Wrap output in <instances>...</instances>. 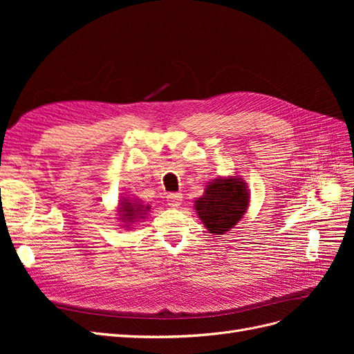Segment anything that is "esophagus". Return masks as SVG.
<instances>
[{"label": "esophagus", "mask_w": 354, "mask_h": 354, "mask_svg": "<svg viewBox=\"0 0 354 354\" xmlns=\"http://www.w3.org/2000/svg\"><path fill=\"white\" fill-rule=\"evenodd\" d=\"M181 201H183V195L181 194H169L167 196V203L171 208H178L181 205Z\"/></svg>", "instance_id": "esophagus-1"}]
</instances>
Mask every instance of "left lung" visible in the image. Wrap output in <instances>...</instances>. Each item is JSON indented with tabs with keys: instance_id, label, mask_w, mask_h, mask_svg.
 Here are the masks:
<instances>
[{
	"instance_id": "8db88e82",
	"label": "left lung",
	"mask_w": 354,
	"mask_h": 354,
	"mask_svg": "<svg viewBox=\"0 0 354 354\" xmlns=\"http://www.w3.org/2000/svg\"><path fill=\"white\" fill-rule=\"evenodd\" d=\"M248 202L250 190L242 178H217L195 202V208L209 233L224 234L242 218Z\"/></svg>"
}]
</instances>
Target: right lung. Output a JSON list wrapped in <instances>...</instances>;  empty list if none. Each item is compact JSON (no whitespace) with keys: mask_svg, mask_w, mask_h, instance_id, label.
I'll list each match as a JSON object with an SVG mask.
<instances>
[{"mask_svg":"<svg viewBox=\"0 0 354 354\" xmlns=\"http://www.w3.org/2000/svg\"><path fill=\"white\" fill-rule=\"evenodd\" d=\"M149 209V207L145 208V205L142 203H136V202H122L121 203V208L120 212L121 214V218L125 223H134L137 220V217H142L143 212ZM143 218V217H142Z\"/></svg>","mask_w":354,"mask_h":354,"instance_id":"1","label":"right lung"}]
</instances>
